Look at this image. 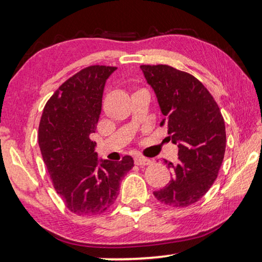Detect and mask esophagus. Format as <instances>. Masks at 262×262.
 Wrapping results in <instances>:
<instances>
[{"label":"esophagus","instance_id":"1","mask_svg":"<svg viewBox=\"0 0 262 262\" xmlns=\"http://www.w3.org/2000/svg\"><path fill=\"white\" fill-rule=\"evenodd\" d=\"M151 163V161L145 157H141V156H137L135 157V164L136 165H140V166H143V165H148V164Z\"/></svg>","mask_w":262,"mask_h":262}]
</instances>
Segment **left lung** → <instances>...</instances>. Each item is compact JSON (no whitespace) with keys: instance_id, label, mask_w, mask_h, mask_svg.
Listing matches in <instances>:
<instances>
[{"instance_id":"8db88e82","label":"left lung","mask_w":262,"mask_h":262,"mask_svg":"<svg viewBox=\"0 0 262 262\" xmlns=\"http://www.w3.org/2000/svg\"><path fill=\"white\" fill-rule=\"evenodd\" d=\"M156 94L168 139L178 145V163L164 159L172 178L154 192L159 202L187 207L214 184L225 152L224 119L210 92L193 75L166 64L140 67Z\"/></svg>"}]
</instances>
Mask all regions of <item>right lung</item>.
<instances>
[{
  "mask_svg": "<svg viewBox=\"0 0 262 262\" xmlns=\"http://www.w3.org/2000/svg\"><path fill=\"white\" fill-rule=\"evenodd\" d=\"M115 67L90 66L67 79L42 111L39 147L56 193L79 216L98 215L118 198L119 185L134 166L130 156L120 162L98 159L96 132L105 83Z\"/></svg>",
  "mask_w": 262,
  "mask_h": 262,
  "instance_id": "add662e5",
  "label": "right lung"
}]
</instances>
